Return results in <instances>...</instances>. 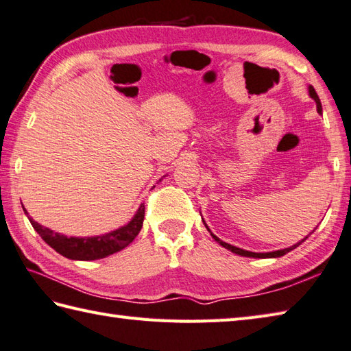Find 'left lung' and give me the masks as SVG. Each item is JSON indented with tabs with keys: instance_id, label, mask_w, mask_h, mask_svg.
Segmentation results:
<instances>
[{
	"instance_id": "8db88e82",
	"label": "left lung",
	"mask_w": 351,
	"mask_h": 351,
	"mask_svg": "<svg viewBox=\"0 0 351 351\" xmlns=\"http://www.w3.org/2000/svg\"><path fill=\"white\" fill-rule=\"evenodd\" d=\"M309 95H311L313 99H315V103H317V110H318V113H323V107H321V101H319V98H318V95H317L315 89H313L312 86H309ZM203 223H204V219H203ZM204 226H206V223H204ZM206 228H207V230L210 232V228H209V227L206 226ZM210 234H212V238L215 239L219 245H223L224 248L230 250L232 253H234V254H239V256H245V257H259V259H267V257H280V256H283V254H286V253H289L291 250L297 248L300 244H302V242H304V241H306L307 236H309V234H307L304 239H302V241H300V242H297L295 245H292V247H289V248L277 250V252H271V253H253V252H247V250H242V248H238V247H234V245L227 244V242H224V241H221L219 238H217V236L213 234L212 232H210Z\"/></svg>"
}]
</instances>
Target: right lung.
Listing matches in <instances>:
<instances>
[{"instance_id":"add662e5","label":"right lung","mask_w":351,"mask_h":351,"mask_svg":"<svg viewBox=\"0 0 351 351\" xmlns=\"http://www.w3.org/2000/svg\"><path fill=\"white\" fill-rule=\"evenodd\" d=\"M144 217L145 206L141 204L130 223H127L125 226L119 227L113 232L99 236H90V238H74V236L68 238L65 234H60L51 230V228L40 226L30 217H28V219H30L34 230L40 234V238L44 239L49 247L54 248L59 254L73 261H97L121 252V250L125 248L130 242H133V239L141 232Z\"/></svg>"}]
</instances>
